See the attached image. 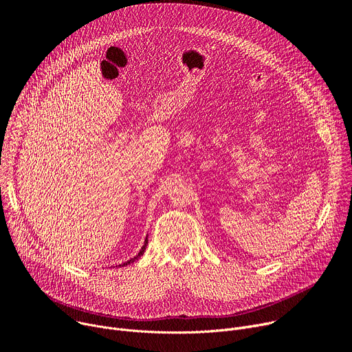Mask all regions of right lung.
I'll use <instances>...</instances> for the list:
<instances>
[{"label": "right lung", "instance_id": "add662e5", "mask_svg": "<svg viewBox=\"0 0 352 352\" xmlns=\"http://www.w3.org/2000/svg\"><path fill=\"white\" fill-rule=\"evenodd\" d=\"M146 246H147V239H146V243H144V246H143V248H142V250H140V253H138V254H137V256H135V257H134V259H130V261H129V262H126V263H124V266H126V265H130V263H131V262H134V261H135V259H138V257H140V256H142V254H143V253H144V250H146Z\"/></svg>", "mask_w": 352, "mask_h": 352}]
</instances>
